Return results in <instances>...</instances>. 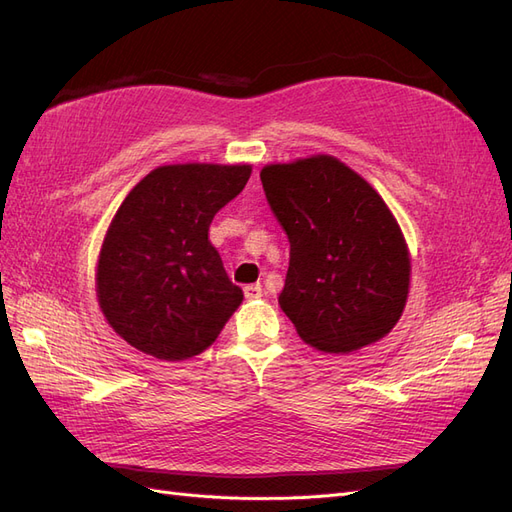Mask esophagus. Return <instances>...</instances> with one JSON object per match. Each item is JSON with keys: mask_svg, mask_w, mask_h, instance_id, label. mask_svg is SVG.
Here are the masks:
<instances>
[{"mask_svg": "<svg viewBox=\"0 0 512 512\" xmlns=\"http://www.w3.org/2000/svg\"><path fill=\"white\" fill-rule=\"evenodd\" d=\"M243 294H245L247 301L258 299V297H262V286H260V284H247V286L243 288Z\"/></svg>", "mask_w": 512, "mask_h": 512, "instance_id": "esophagus-1", "label": "esophagus"}]
</instances>
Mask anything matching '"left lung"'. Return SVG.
I'll return each mask as SVG.
<instances>
[{
    "instance_id": "left-lung-1",
    "label": "left lung",
    "mask_w": 512,
    "mask_h": 512,
    "mask_svg": "<svg viewBox=\"0 0 512 512\" xmlns=\"http://www.w3.org/2000/svg\"><path fill=\"white\" fill-rule=\"evenodd\" d=\"M260 181L290 241L280 307L303 342L322 352L378 342L410 284L408 247L380 194L331 156L265 166Z\"/></svg>"
}]
</instances>
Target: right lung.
<instances>
[{"label":"right lung","mask_w":512,"mask_h":512,"mask_svg":"<svg viewBox=\"0 0 512 512\" xmlns=\"http://www.w3.org/2000/svg\"><path fill=\"white\" fill-rule=\"evenodd\" d=\"M252 168L160 166L134 185L106 232L98 260V301L130 346L164 361L209 348L243 301L209 226L237 198Z\"/></svg>","instance_id":"right-lung-1"}]
</instances>
